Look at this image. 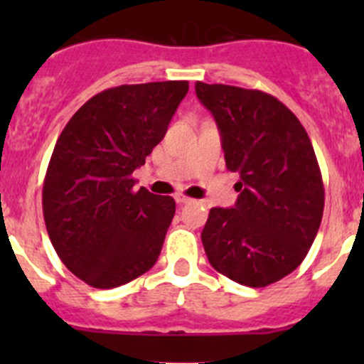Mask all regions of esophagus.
<instances>
[{"mask_svg": "<svg viewBox=\"0 0 364 364\" xmlns=\"http://www.w3.org/2000/svg\"><path fill=\"white\" fill-rule=\"evenodd\" d=\"M176 203L178 204H186V203H192L193 199H190V197H186V196H183V193H176Z\"/></svg>", "mask_w": 364, "mask_h": 364, "instance_id": "obj_1", "label": "esophagus"}]
</instances>
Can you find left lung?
I'll list each match as a JSON object with an SVG mask.
<instances>
[{"instance_id": "8db88e82", "label": "left lung", "mask_w": 364, "mask_h": 364, "mask_svg": "<svg viewBox=\"0 0 364 364\" xmlns=\"http://www.w3.org/2000/svg\"><path fill=\"white\" fill-rule=\"evenodd\" d=\"M215 116L225 165L240 174L234 208H213L203 234L209 264L247 287L296 269L324 211V183L310 137L291 109L259 90L197 82Z\"/></svg>"}]
</instances>
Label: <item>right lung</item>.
Instances as JSON below:
<instances>
[{
  "label": "right lung",
  "instance_id": "add662e5",
  "mask_svg": "<svg viewBox=\"0 0 364 364\" xmlns=\"http://www.w3.org/2000/svg\"><path fill=\"white\" fill-rule=\"evenodd\" d=\"M186 93V80L109 87L70 117L54 146L43 220L65 266L91 287L128 284L159 259L176 203L135 192L132 174L164 139Z\"/></svg>",
  "mask_w": 364,
  "mask_h": 364
}]
</instances>
